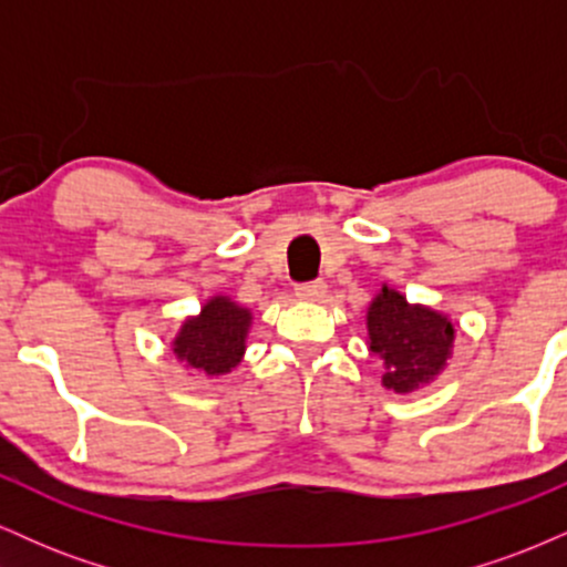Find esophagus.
<instances>
[{
	"label": "esophagus",
	"instance_id": "34e87169",
	"mask_svg": "<svg viewBox=\"0 0 567 567\" xmlns=\"http://www.w3.org/2000/svg\"><path fill=\"white\" fill-rule=\"evenodd\" d=\"M328 296V285L324 282H303L296 288L298 301H322Z\"/></svg>",
	"mask_w": 567,
	"mask_h": 567
}]
</instances>
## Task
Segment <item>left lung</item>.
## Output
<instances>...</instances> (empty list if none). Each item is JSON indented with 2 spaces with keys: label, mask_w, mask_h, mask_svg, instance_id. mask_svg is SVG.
<instances>
[{
  "label": "left lung",
  "mask_w": 567,
  "mask_h": 567,
  "mask_svg": "<svg viewBox=\"0 0 567 567\" xmlns=\"http://www.w3.org/2000/svg\"><path fill=\"white\" fill-rule=\"evenodd\" d=\"M368 349L381 357V386L413 394L432 383L453 357L451 317L426 303H410L400 290L381 285L368 303Z\"/></svg>",
  "instance_id": "1"
}]
</instances>
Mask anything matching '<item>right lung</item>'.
<instances>
[{"label": "right lung", "mask_w": 567, "mask_h": 567, "mask_svg": "<svg viewBox=\"0 0 567 567\" xmlns=\"http://www.w3.org/2000/svg\"><path fill=\"white\" fill-rule=\"evenodd\" d=\"M252 311L231 296L216 292L202 303L199 315L186 317L175 330L171 349L184 368L207 379H220L243 362Z\"/></svg>", "instance_id": "add662e5"}]
</instances>
